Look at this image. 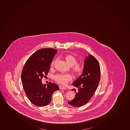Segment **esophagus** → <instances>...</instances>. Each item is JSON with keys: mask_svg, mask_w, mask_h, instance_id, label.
<instances>
[{"mask_svg": "<svg viewBox=\"0 0 130 130\" xmlns=\"http://www.w3.org/2000/svg\"><path fill=\"white\" fill-rule=\"evenodd\" d=\"M59 89H60V90H65L66 89V88L64 86H62V85H60V86H59Z\"/></svg>", "mask_w": 130, "mask_h": 130, "instance_id": "esophagus-1", "label": "esophagus"}]
</instances>
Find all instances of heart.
<instances>
[{
	"label": "heart",
	"instance_id": "obj_1",
	"mask_svg": "<svg viewBox=\"0 0 130 130\" xmlns=\"http://www.w3.org/2000/svg\"><path fill=\"white\" fill-rule=\"evenodd\" d=\"M64 59L68 64L72 66V69L73 72L77 75L82 74L84 70L83 65L77 63L76 58L71 54H68L65 56ZM55 60L52 62L51 66H53ZM54 79L57 82L61 85H64L72 79L71 75L69 74H58L54 76Z\"/></svg>",
	"mask_w": 130,
	"mask_h": 130
}]
</instances>
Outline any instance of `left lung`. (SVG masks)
<instances>
[{"label":"left lung","mask_w":130,"mask_h":130,"mask_svg":"<svg viewBox=\"0 0 130 130\" xmlns=\"http://www.w3.org/2000/svg\"><path fill=\"white\" fill-rule=\"evenodd\" d=\"M101 71L99 64L95 57L88 54L85 58L82 74L73 82V85L78 88L75 97L68 103L80 107L90 101L96 91L100 81ZM74 90V89L72 90Z\"/></svg>","instance_id":"obj_1"}]
</instances>
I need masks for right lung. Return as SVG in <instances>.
<instances>
[{
    "instance_id": "1",
    "label": "right lung",
    "mask_w": 130,
    "mask_h": 130,
    "mask_svg": "<svg viewBox=\"0 0 130 130\" xmlns=\"http://www.w3.org/2000/svg\"><path fill=\"white\" fill-rule=\"evenodd\" d=\"M57 51L44 48L33 53L27 60L22 73V82L27 97L38 106L49 104L52 94L59 90V86L50 82L43 84L41 78L47 75L50 64Z\"/></svg>"
}]
</instances>
